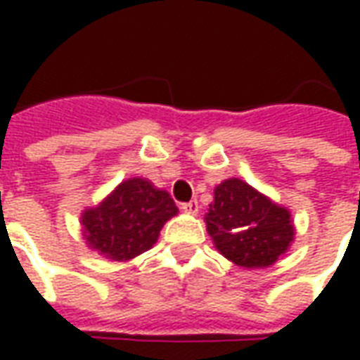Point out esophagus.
Masks as SVG:
<instances>
[{"label":"esophagus","mask_w":360,"mask_h":360,"mask_svg":"<svg viewBox=\"0 0 360 360\" xmlns=\"http://www.w3.org/2000/svg\"><path fill=\"white\" fill-rule=\"evenodd\" d=\"M198 200H191V202H183L181 204V210L187 212V214H198Z\"/></svg>","instance_id":"obj_1"}]
</instances>
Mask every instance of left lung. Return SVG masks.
I'll use <instances>...</instances> for the list:
<instances>
[{"mask_svg": "<svg viewBox=\"0 0 360 360\" xmlns=\"http://www.w3.org/2000/svg\"><path fill=\"white\" fill-rule=\"evenodd\" d=\"M204 219L216 249L243 268L274 264L293 241L291 214L241 179L216 187Z\"/></svg>", "mask_w": 360, "mask_h": 360, "instance_id": "1", "label": "left lung"}]
</instances>
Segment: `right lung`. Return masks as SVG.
Segmentation results:
<instances>
[{"instance_id": "obj_1", "label": "right lung", "mask_w": 360, "mask_h": 360, "mask_svg": "<svg viewBox=\"0 0 360 360\" xmlns=\"http://www.w3.org/2000/svg\"><path fill=\"white\" fill-rule=\"evenodd\" d=\"M175 214L172 196L134 177L123 181L100 206L84 212L82 226L92 249L111 260H129L148 250Z\"/></svg>"}]
</instances>
